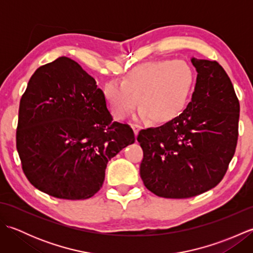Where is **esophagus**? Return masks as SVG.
I'll return each mask as SVG.
<instances>
[{"label": "esophagus", "instance_id": "obj_1", "mask_svg": "<svg viewBox=\"0 0 253 253\" xmlns=\"http://www.w3.org/2000/svg\"><path fill=\"white\" fill-rule=\"evenodd\" d=\"M131 128H132L133 132H135V136H137V135H138V132H139V130L141 129V126L137 125V124H132V125H131Z\"/></svg>", "mask_w": 253, "mask_h": 253}]
</instances>
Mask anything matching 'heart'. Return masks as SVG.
<instances>
[{"mask_svg":"<svg viewBox=\"0 0 253 253\" xmlns=\"http://www.w3.org/2000/svg\"><path fill=\"white\" fill-rule=\"evenodd\" d=\"M195 80V71L186 61L155 60L129 69L122 83L106 82L102 95L115 120H125L137 107L139 98L143 117L166 123L184 110Z\"/></svg>","mask_w":253,"mask_h":253,"instance_id":"heart-1","label":"heart"}]
</instances>
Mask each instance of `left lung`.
<instances>
[{
	"label": "left lung",
	"mask_w": 253,
	"mask_h": 253,
	"mask_svg": "<svg viewBox=\"0 0 253 253\" xmlns=\"http://www.w3.org/2000/svg\"><path fill=\"white\" fill-rule=\"evenodd\" d=\"M197 83L179 116L139 131L140 177L154 195L191 198L215 187L226 174L238 140L239 101L216 61L191 58Z\"/></svg>",
	"instance_id": "8db88e82"
}]
</instances>
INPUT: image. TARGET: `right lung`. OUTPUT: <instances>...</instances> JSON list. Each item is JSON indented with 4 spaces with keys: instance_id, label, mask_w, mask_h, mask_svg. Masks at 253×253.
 Listing matches in <instances>:
<instances>
[{
    "instance_id": "add662e5",
    "label": "right lung",
    "mask_w": 253,
    "mask_h": 253,
    "mask_svg": "<svg viewBox=\"0 0 253 253\" xmlns=\"http://www.w3.org/2000/svg\"><path fill=\"white\" fill-rule=\"evenodd\" d=\"M135 142L113 122L94 78L66 56L32 75L20 99L16 148L32 186L58 199L84 200L103 185L109 161Z\"/></svg>"
}]
</instances>
